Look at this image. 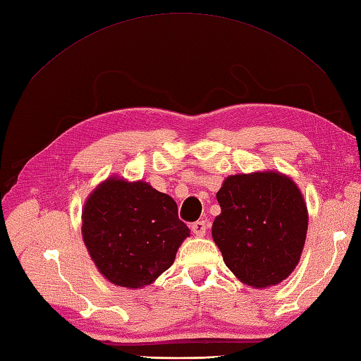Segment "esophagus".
<instances>
[{"label": "esophagus", "instance_id": "34e87169", "mask_svg": "<svg viewBox=\"0 0 361 361\" xmlns=\"http://www.w3.org/2000/svg\"><path fill=\"white\" fill-rule=\"evenodd\" d=\"M208 230V222L207 221H197L195 224H191V231L196 235H205Z\"/></svg>", "mask_w": 361, "mask_h": 361}]
</instances>
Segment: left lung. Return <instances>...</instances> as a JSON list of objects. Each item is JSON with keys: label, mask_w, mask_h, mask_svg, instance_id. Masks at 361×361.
I'll return each instance as SVG.
<instances>
[{"label": "left lung", "mask_w": 361, "mask_h": 361, "mask_svg": "<svg viewBox=\"0 0 361 361\" xmlns=\"http://www.w3.org/2000/svg\"><path fill=\"white\" fill-rule=\"evenodd\" d=\"M216 197L222 213L211 233L234 276L268 288L291 274L307 231L306 204L295 183L274 171L235 174Z\"/></svg>", "instance_id": "8db88e82"}]
</instances>
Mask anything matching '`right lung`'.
Wrapping results in <instances>:
<instances>
[{
	"label": "right lung",
	"mask_w": 361,
	"mask_h": 361,
	"mask_svg": "<svg viewBox=\"0 0 361 361\" xmlns=\"http://www.w3.org/2000/svg\"><path fill=\"white\" fill-rule=\"evenodd\" d=\"M188 235L173 197L142 180L107 179L84 205L85 247L101 274L118 286L153 283Z\"/></svg>",
	"instance_id": "obj_1"
}]
</instances>
